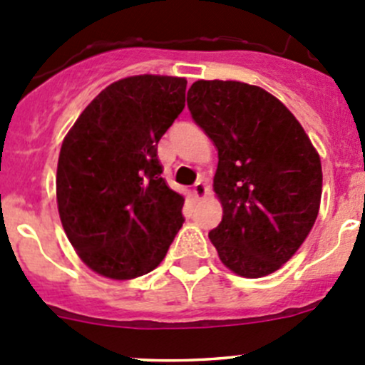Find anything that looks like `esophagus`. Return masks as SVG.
<instances>
[{
	"mask_svg": "<svg viewBox=\"0 0 365 365\" xmlns=\"http://www.w3.org/2000/svg\"><path fill=\"white\" fill-rule=\"evenodd\" d=\"M206 192H208V187H206L203 182H197L196 185L192 187V194H194V197H197V200L205 197Z\"/></svg>",
	"mask_w": 365,
	"mask_h": 365,
	"instance_id": "esophagus-1",
	"label": "esophagus"
}]
</instances>
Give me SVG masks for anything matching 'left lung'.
<instances>
[{"instance_id": "obj_1", "label": "left lung", "mask_w": 365, "mask_h": 365, "mask_svg": "<svg viewBox=\"0 0 365 365\" xmlns=\"http://www.w3.org/2000/svg\"><path fill=\"white\" fill-rule=\"evenodd\" d=\"M192 120L219 152L213 190L222 220L208 233L220 261L242 277L279 270L314 226L322 162L281 101L238 81H196Z\"/></svg>"}]
</instances>
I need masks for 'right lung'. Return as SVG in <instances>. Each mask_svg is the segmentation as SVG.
I'll use <instances>...</instances> for the list:
<instances>
[{"instance_id":"right-lung-1","label":"right lung","mask_w":365,"mask_h":365,"mask_svg":"<svg viewBox=\"0 0 365 365\" xmlns=\"http://www.w3.org/2000/svg\"><path fill=\"white\" fill-rule=\"evenodd\" d=\"M187 81L125 77L81 113L61 145L56 200L81 259L104 277H139L165 257L183 196L162 178L157 145L185 108Z\"/></svg>"}]
</instances>
